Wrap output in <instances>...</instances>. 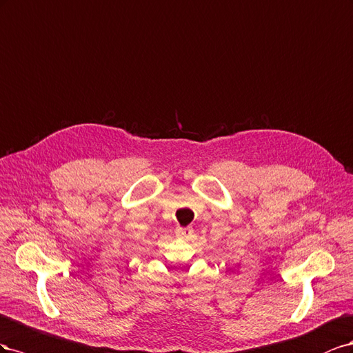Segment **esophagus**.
Here are the masks:
<instances>
[{
    "instance_id": "esophagus-1",
    "label": "esophagus",
    "mask_w": 353,
    "mask_h": 353,
    "mask_svg": "<svg viewBox=\"0 0 353 353\" xmlns=\"http://www.w3.org/2000/svg\"><path fill=\"white\" fill-rule=\"evenodd\" d=\"M192 235H194L192 228H177L176 229V236H179V238L189 239V238H192Z\"/></svg>"
}]
</instances>
